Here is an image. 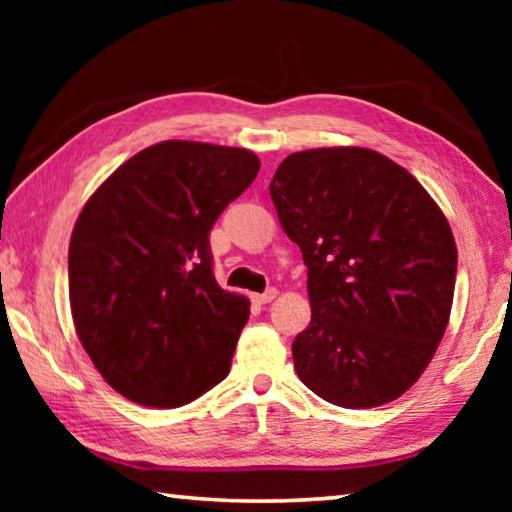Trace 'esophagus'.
Segmentation results:
<instances>
[{"instance_id": "1", "label": "esophagus", "mask_w": 512, "mask_h": 512, "mask_svg": "<svg viewBox=\"0 0 512 512\" xmlns=\"http://www.w3.org/2000/svg\"><path fill=\"white\" fill-rule=\"evenodd\" d=\"M275 296H277V289H266L264 293H257L255 296V302H259V305H268V302L271 300H275Z\"/></svg>"}]
</instances>
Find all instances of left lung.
I'll list each match as a JSON object with an SVG mask.
<instances>
[{"mask_svg":"<svg viewBox=\"0 0 512 512\" xmlns=\"http://www.w3.org/2000/svg\"><path fill=\"white\" fill-rule=\"evenodd\" d=\"M271 198L307 266L311 323L291 345L302 384L345 409L397 400L452 311L445 214L404 167L359 146L291 153Z\"/></svg>","mask_w":512,"mask_h":512,"instance_id":"left-lung-1","label":"left lung"}]
</instances>
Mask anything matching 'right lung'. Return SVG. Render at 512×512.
I'll use <instances>...</instances> for the list:
<instances>
[{
	"label": "right lung",
	"mask_w": 512,
	"mask_h": 512,
	"mask_svg": "<svg viewBox=\"0 0 512 512\" xmlns=\"http://www.w3.org/2000/svg\"><path fill=\"white\" fill-rule=\"evenodd\" d=\"M259 171L255 153L169 140L121 164L69 241L76 334L103 379L155 409L219 384L250 316L214 280L210 230Z\"/></svg>",
	"instance_id": "right-lung-1"
}]
</instances>
